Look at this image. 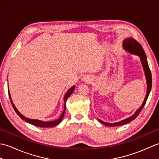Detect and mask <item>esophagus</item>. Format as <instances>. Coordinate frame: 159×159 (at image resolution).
I'll return each instance as SVG.
<instances>
[{"label": "esophagus", "mask_w": 159, "mask_h": 159, "mask_svg": "<svg viewBox=\"0 0 159 159\" xmlns=\"http://www.w3.org/2000/svg\"><path fill=\"white\" fill-rule=\"evenodd\" d=\"M82 80H83V81H85V82H87V83H88V82L89 81V79H87V77L84 76V77L82 78Z\"/></svg>", "instance_id": "1"}]
</instances>
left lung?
Returning <instances> with one entry per match:
<instances>
[{"mask_svg": "<svg viewBox=\"0 0 159 159\" xmlns=\"http://www.w3.org/2000/svg\"><path fill=\"white\" fill-rule=\"evenodd\" d=\"M122 46H123V48L126 50V52H129L130 54H132V55H137L140 58L141 63V64H142L144 74H145V76H146V83H147V90L146 91H147V92H146V96H145L143 102L142 104H141V106L139 107V109H138L135 111V113H134L133 116H131L130 117L126 118L125 120L118 121V122H115V123H107V122H104V121L100 120H98V121L100 123H102V124L105 125V126H121V125L126 124L128 123H129L131 121H133L135 119V118L138 116V115H139V113L141 111V110H142V109L145 105V104H146L148 98V96H149V94L150 93L151 89H152V74H151L150 70L149 68V66H148V60H147L146 53H145L142 46H141V44L139 42H137L135 39H134L132 38H128L125 39L123 42Z\"/></svg>", "mask_w": 159, "mask_h": 159, "instance_id": "left-lung-1", "label": "left lung"}]
</instances>
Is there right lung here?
Segmentation results:
<instances>
[{
  "mask_svg": "<svg viewBox=\"0 0 159 159\" xmlns=\"http://www.w3.org/2000/svg\"><path fill=\"white\" fill-rule=\"evenodd\" d=\"M74 89H75V86H73V87H71L70 89L67 90V92H66L65 96H64V102H65V104H64V109H63V111L62 112V114L61 115V116L57 120H54V121H42V120H39L30 119V118H27V117H26L25 116H24L23 115H22L21 113L19 112L18 110L16 109V107L14 105V104H13V101H12V99H11V95H10L9 87H8V93H9V98H10V101H11L13 109H14V111H16V113L18 115L20 118H22L23 120H25V121H26V122H28L29 124H31L32 125H34V126H38V127H42V128H48V127H52V126H57V124H59L61 122V121L63 117L64 116V114H65L66 101H67V98H68L70 96L71 94L73 93Z\"/></svg>",
  "mask_w": 159,
  "mask_h": 159,
  "instance_id": "obj_1",
  "label": "right lung"
}]
</instances>
